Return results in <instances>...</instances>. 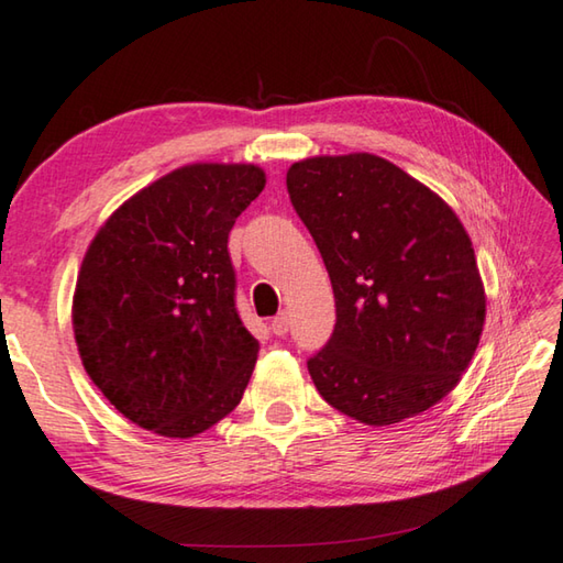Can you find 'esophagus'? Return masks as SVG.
Instances as JSON below:
<instances>
[{
	"label": "esophagus",
	"instance_id": "obj_1",
	"mask_svg": "<svg viewBox=\"0 0 563 563\" xmlns=\"http://www.w3.org/2000/svg\"><path fill=\"white\" fill-rule=\"evenodd\" d=\"M288 325H290V318H288V312H280V316H275L273 320H271V330H273V335H285V332H288Z\"/></svg>",
	"mask_w": 563,
	"mask_h": 563
}]
</instances>
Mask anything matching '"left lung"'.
Instances as JSON below:
<instances>
[{"label":"left lung","mask_w":563,"mask_h":563,"mask_svg":"<svg viewBox=\"0 0 563 563\" xmlns=\"http://www.w3.org/2000/svg\"><path fill=\"white\" fill-rule=\"evenodd\" d=\"M288 194L335 295V332L308 360L322 399L369 427L434 407L460 385L487 318L460 218L375 154L295 161Z\"/></svg>","instance_id":"left-lung-1"}]
</instances>
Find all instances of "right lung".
<instances>
[{
    "label": "right lung",
    "mask_w": 563,
    "mask_h": 563,
    "mask_svg": "<svg viewBox=\"0 0 563 563\" xmlns=\"http://www.w3.org/2000/svg\"><path fill=\"white\" fill-rule=\"evenodd\" d=\"M263 188L255 164H188L93 235L74 288V340L129 422L188 440L241 402L261 345L235 312L228 233Z\"/></svg>",
    "instance_id": "obj_1"
}]
</instances>
